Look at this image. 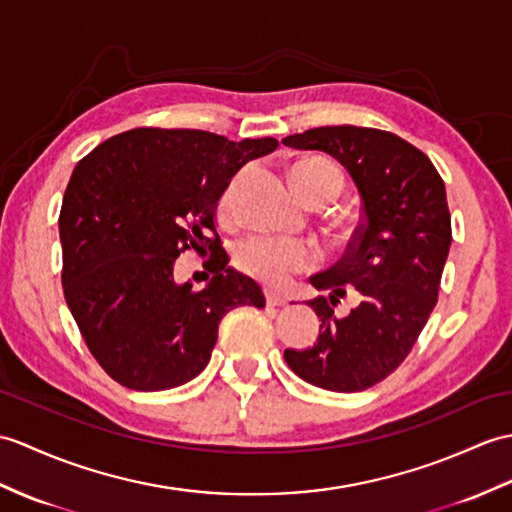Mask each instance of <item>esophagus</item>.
<instances>
[{"label": "esophagus", "mask_w": 512, "mask_h": 512, "mask_svg": "<svg viewBox=\"0 0 512 512\" xmlns=\"http://www.w3.org/2000/svg\"><path fill=\"white\" fill-rule=\"evenodd\" d=\"M266 303L270 307H281V305L288 303V299H285V296L281 292H277V290H266Z\"/></svg>", "instance_id": "34e87169"}]
</instances>
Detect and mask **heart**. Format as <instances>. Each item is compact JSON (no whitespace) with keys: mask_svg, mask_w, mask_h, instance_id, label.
<instances>
[{"mask_svg":"<svg viewBox=\"0 0 512 512\" xmlns=\"http://www.w3.org/2000/svg\"><path fill=\"white\" fill-rule=\"evenodd\" d=\"M292 185L305 202L334 200L342 192V174L334 163L325 159H307L292 165ZM235 198V183L220 198V211L229 213ZM318 261L314 244L290 237L253 235L240 242L235 251V264L248 277L279 285L294 272L310 270Z\"/></svg>","mask_w":512,"mask_h":512,"instance_id":"heart-1","label":"heart"}]
</instances>
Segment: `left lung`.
Returning a JSON list of instances; mask_svg holds the SVG:
<instances>
[{
    "label": "left lung",
    "instance_id": "8db88e82",
    "mask_svg": "<svg viewBox=\"0 0 512 512\" xmlns=\"http://www.w3.org/2000/svg\"><path fill=\"white\" fill-rule=\"evenodd\" d=\"M283 144L334 157L362 200L347 255L310 277L329 292L307 301L320 318L318 340L303 351L285 349L283 358L318 388L360 392L406 360L434 310L451 246L445 183L419 148L386 130L320 126ZM347 293L359 305L338 319L333 305Z\"/></svg>",
    "mask_w": 512,
    "mask_h": 512
}]
</instances>
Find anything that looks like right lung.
Segmentation results:
<instances>
[{"mask_svg": "<svg viewBox=\"0 0 512 512\" xmlns=\"http://www.w3.org/2000/svg\"><path fill=\"white\" fill-rule=\"evenodd\" d=\"M277 146L272 137L135 128L76 165L58 218L63 290L115 382L144 392L187 384L207 366L224 314L266 305L259 285L227 266L213 218L231 178ZM187 247L212 253L214 277L200 293L173 279Z\"/></svg>", "mask_w": 512, "mask_h": 512, "instance_id": "obj_1", "label": "right lung"}]
</instances>
